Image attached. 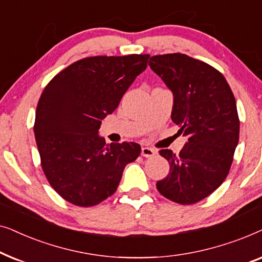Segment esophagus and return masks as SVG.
I'll return each instance as SVG.
<instances>
[{
    "mask_svg": "<svg viewBox=\"0 0 262 262\" xmlns=\"http://www.w3.org/2000/svg\"><path fill=\"white\" fill-rule=\"evenodd\" d=\"M141 154H142V156H144V157H152V156H155L156 150L152 148H148V146H143Z\"/></svg>",
    "mask_w": 262,
    "mask_h": 262,
    "instance_id": "esophagus-1",
    "label": "esophagus"
}]
</instances>
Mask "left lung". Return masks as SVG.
Masks as SVG:
<instances>
[{"label": "left lung", "instance_id": "8db88e82", "mask_svg": "<svg viewBox=\"0 0 262 262\" xmlns=\"http://www.w3.org/2000/svg\"><path fill=\"white\" fill-rule=\"evenodd\" d=\"M149 66L173 92L171 120L188 137L179 154L160 151L170 169L156 187L171 202L191 205L216 191L230 170L239 137L235 96L220 71L184 53L152 56Z\"/></svg>", "mask_w": 262, "mask_h": 262}]
</instances>
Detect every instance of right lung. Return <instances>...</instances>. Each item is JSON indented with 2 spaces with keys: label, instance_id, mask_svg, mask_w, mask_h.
<instances>
[{
  "label": "right lung",
  "instance_id": "obj_1",
  "mask_svg": "<svg viewBox=\"0 0 262 262\" xmlns=\"http://www.w3.org/2000/svg\"><path fill=\"white\" fill-rule=\"evenodd\" d=\"M149 55L94 56L70 64L46 84L35 111L34 136L51 187L76 206L98 205L117 191L137 143L99 137L101 120L146 68Z\"/></svg>",
  "mask_w": 262,
  "mask_h": 262
}]
</instances>
